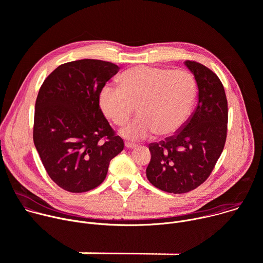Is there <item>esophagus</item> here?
Listing matches in <instances>:
<instances>
[{
  "instance_id": "34e87169",
  "label": "esophagus",
  "mask_w": 263,
  "mask_h": 263,
  "mask_svg": "<svg viewBox=\"0 0 263 263\" xmlns=\"http://www.w3.org/2000/svg\"><path fill=\"white\" fill-rule=\"evenodd\" d=\"M125 146H126L127 148H134V147H136L137 145H136L135 143H132V142H125Z\"/></svg>"
}]
</instances>
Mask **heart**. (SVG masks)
Listing matches in <instances>:
<instances>
[{"label":"heart","instance_id":"b5f03b06","mask_svg":"<svg viewBox=\"0 0 263 263\" xmlns=\"http://www.w3.org/2000/svg\"><path fill=\"white\" fill-rule=\"evenodd\" d=\"M121 87L106 84L99 95L104 115L118 126L125 125L136 110L139 116L122 130L130 140L156 132L165 137L178 132L189 118L197 93L193 74L185 69L137 65L120 78Z\"/></svg>","mask_w":263,"mask_h":263}]
</instances>
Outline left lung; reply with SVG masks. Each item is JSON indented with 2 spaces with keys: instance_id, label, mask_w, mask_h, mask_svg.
I'll list each match as a JSON object with an SVG mask.
<instances>
[{
  "instance_id": "obj_1",
  "label": "left lung",
  "mask_w": 263,
  "mask_h": 263,
  "mask_svg": "<svg viewBox=\"0 0 263 263\" xmlns=\"http://www.w3.org/2000/svg\"><path fill=\"white\" fill-rule=\"evenodd\" d=\"M195 76L198 105L175 135L149 143L146 178L170 194H185L204 183L218 160L227 138L228 102L216 74L205 65L186 60Z\"/></svg>"
}]
</instances>
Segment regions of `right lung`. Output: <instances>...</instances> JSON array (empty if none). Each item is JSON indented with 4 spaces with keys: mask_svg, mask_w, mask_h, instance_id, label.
<instances>
[{
    "mask_svg": "<svg viewBox=\"0 0 263 263\" xmlns=\"http://www.w3.org/2000/svg\"><path fill=\"white\" fill-rule=\"evenodd\" d=\"M120 67L82 59L54 69L35 103L33 140L50 178L69 193H85L106 178L124 148L99 105L102 87Z\"/></svg>",
    "mask_w": 263,
    "mask_h": 263,
    "instance_id": "add662e5",
    "label": "right lung"
}]
</instances>
